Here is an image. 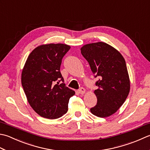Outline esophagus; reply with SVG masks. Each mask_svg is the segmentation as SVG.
Listing matches in <instances>:
<instances>
[{
	"mask_svg": "<svg viewBox=\"0 0 150 150\" xmlns=\"http://www.w3.org/2000/svg\"><path fill=\"white\" fill-rule=\"evenodd\" d=\"M85 92H86V90H85V88H83V87L80 88L79 90V93H85Z\"/></svg>",
	"mask_w": 150,
	"mask_h": 150,
	"instance_id": "1",
	"label": "esophagus"
}]
</instances>
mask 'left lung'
Segmentation results:
<instances>
[{
	"instance_id": "left-lung-1",
	"label": "left lung",
	"mask_w": 150,
	"mask_h": 150,
	"mask_svg": "<svg viewBox=\"0 0 150 150\" xmlns=\"http://www.w3.org/2000/svg\"><path fill=\"white\" fill-rule=\"evenodd\" d=\"M81 54L98 78L94 91L98 102L90 108L93 115L105 118L118 110L129 93L130 81L125 59L120 52L104 42L82 47Z\"/></svg>"
}]
</instances>
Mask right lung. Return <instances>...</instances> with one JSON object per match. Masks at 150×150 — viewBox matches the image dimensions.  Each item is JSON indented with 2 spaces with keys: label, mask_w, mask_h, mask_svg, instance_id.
Wrapping results in <instances>:
<instances>
[{
  "label": "right lung",
  "mask_w": 150,
  "mask_h": 150,
  "mask_svg": "<svg viewBox=\"0 0 150 150\" xmlns=\"http://www.w3.org/2000/svg\"><path fill=\"white\" fill-rule=\"evenodd\" d=\"M70 48L62 43L38 46L29 54L23 67L21 83L28 102L43 118L62 116L68 110L69 98L75 94L64 83L60 71L62 60ZM60 81L63 83L59 84Z\"/></svg>",
  "instance_id": "1"
}]
</instances>
